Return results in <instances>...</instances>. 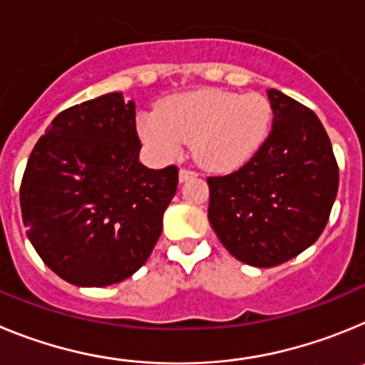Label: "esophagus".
<instances>
[{
	"mask_svg": "<svg viewBox=\"0 0 365 365\" xmlns=\"http://www.w3.org/2000/svg\"><path fill=\"white\" fill-rule=\"evenodd\" d=\"M197 175V172L195 170H188V168H180V172H179V180L180 182H185V180L192 179V177Z\"/></svg>",
	"mask_w": 365,
	"mask_h": 365,
	"instance_id": "34e87169",
	"label": "esophagus"
}]
</instances>
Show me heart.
<instances>
[{
    "instance_id": "obj_1",
    "label": "heart",
    "mask_w": 365,
    "mask_h": 365,
    "mask_svg": "<svg viewBox=\"0 0 365 365\" xmlns=\"http://www.w3.org/2000/svg\"><path fill=\"white\" fill-rule=\"evenodd\" d=\"M274 111L269 98L257 93L199 89L168 98L159 113H144L140 135L164 159L193 140L202 166L230 172L243 166L267 143Z\"/></svg>"
}]
</instances>
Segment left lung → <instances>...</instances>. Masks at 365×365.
Instances as JSON below:
<instances>
[{"label":"left lung","instance_id":"obj_1","mask_svg":"<svg viewBox=\"0 0 365 365\" xmlns=\"http://www.w3.org/2000/svg\"><path fill=\"white\" fill-rule=\"evenodd\" d=\"M267 143L227 175L208 177V219L235 259L269 269L311 247L338 192V164L316 113L282 91Z\"/></svg>","mask_w":365,"mask_h":365}]
</instances>
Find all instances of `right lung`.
Returning <instances> with one entry per match:
<instances>
[{"label": "right lung", "mask_w": 365, "mask_h": 365, "mask_svg": "<svg viewBox=\"0 0 365 365\" xmlns=\"http://www.w3.org/2000/svg\"><path fill=\"white\" fill-rule=\"evenodd\" d=\"M138 151L135 104L122 93L63 109L32 150L21 217L38 256L66 282L113 285L150 257L179 168L151 170Z\"/></svg>", "instance_id": "obj_1"}]
</instances>
